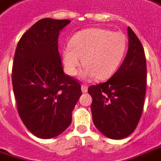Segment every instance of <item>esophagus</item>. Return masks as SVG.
I'll return each mask as SVG.
<instances>
[{
    "mask_svg": "<svg viewBox=\"0 0 161 161\" xmlns=\"http://www.w3.org/2000/svg\"><path fill=\"white\" fill-rule=\"evenodd\" d=\"M88 90V86H86V85H82V91L83 92H86Z\"/></svg>",
    "mask_w": 161,
    "mask_h": 161,
    "instance_id": "esophagus-1",
    "label": "esophagus"
}]
</instances>
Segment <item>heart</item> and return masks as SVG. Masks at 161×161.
I'll return each instance as SVG.
<instances>
[{
    "label": "heart",
    "mask_w": 161,
    "mask_h": 161,
    "mask_svg": "<svg viewBox=\"0 0 161 161\" xmlns=\"http://www.w3.org/2000/svg\"><path fill=\"white\" fill-rule=\"evenodd\" d=\"M127 50V40L121 32L92 27L80 31L71 37L69 46L62 52L66 71L75 75L81 65L85 68L80 76L106 80L119 69Z\"/></svg>",
    "instance_id": "obj_1"
}]
</instances>
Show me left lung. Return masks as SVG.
I'll list each match as a JSON object with an SVG mask.
<instances>
[{"mask_svg": "<svg viewBox=\"0 0 161 161\" xmlns=\"http://www.w3.org/2000/svg\"><path fill=\"white\" fill-rule=\"evenodd\" d=\"M129 45L122 65L107 82L89 86L92 121L110 139L131 135L141 119L146 92L147 72L144 50L128 27Z\"/></svg>", "mask_w": 161, "mask_h": 161, "instance_id": "1", "label": "left lung"}]
</instances>
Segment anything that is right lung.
Returning <instances> with one entry per match:
<instances>
[{
    "label": "right lung",
    "mask_w": 161,
    "mask_h": 161,
    "mask_svg": "<svg viewBox=\"0 0 161 161\" xmlns=\"http://www.w3.org/2000/svg\"><path fill=\"white\" fill-rule=\"evenodd\" d=\"M69 19H42L21 36L12 66L18 112L25 127L42 139L66 130L82 95L81 84L64 73L58 53L59 31Z\"/></svg>",
    "instance_id": "right-lung-1"
}]
</instances>
